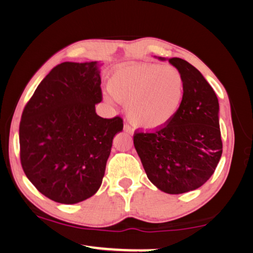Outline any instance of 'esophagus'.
<instances>
[{
    "label": "esophagus",
    "mask_w": 253,
    "mask_h": 253,
    "mask_svg": "<svg viewBox=\"0 0 253 253\" xmlns=\"http://www.w3.org/2000/svg\"><path fill=\"white\" fill-rule=\"evenodd\" d=\"M124 131H125L126 134L130 135V136L134 135V129H132V128L129 125H127V124H126L125 126H124Z\"/></svg>",
    "instance_id": "esophagus-1"
}]
</instances>
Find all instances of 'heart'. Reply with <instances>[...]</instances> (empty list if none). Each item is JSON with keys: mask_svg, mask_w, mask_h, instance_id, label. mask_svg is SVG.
Instances as JSON below:
<instances>
[{"mask_svg": "<svg viewBox=\"0 0 253 253\" xmlns=\"http://www.w3.org/2000/svg\"><path fill=\"white\" fill-rule=\"evenodd\" d=\"M108 88L117 100L127 104L128 119L148 131L162 129L173 121L185 93L177 68L146 62L117 67L109 77ZM105 99L111 104L114 98L107 95Z\"/></svg>", "mask_w": 253, "mask_h": 253, "instance_id": "1", "label": "heart"}]
</instances>
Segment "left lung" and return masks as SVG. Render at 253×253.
Here are the masks:
<instances>
[{
  "label": "left lung",
  "instance_id": "1",
  "mask_svg": "<svg viewBox=\"0 0 253 253\" xmlns=\"http://www.w3.org/2000/svg\"><path fill=\"white\" fill-rule=\"evenodd\" d=\"M169 62L185 83L181 109L162 129L135 132L134 145L149 181L165 193L182 194L202 186L219 164L220 107L213 88L195 67L179 58Z\"/></svg>",
  "mask_w": 253,
  "mask_h": 253
}]
</instances>
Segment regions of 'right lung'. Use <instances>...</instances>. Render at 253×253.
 I'll return each instance as SVG.
<instances>
[{
  "label": "right lung",
  "instance_id": "add662e5",
  "mask_svg": "<svg viewBox=\"0 0 253 253\" xmlns=\"http://www.w3.org/2000/svg\"><path fill=\"white\" fill-rule=\"evenodd\" d=\"M98 61L54 67L25 106L20 123V157L37 190L61 204L97 193L113 139L123 119L98 116L101 101Z\"/></svg>",
  "mask_w": 253,
  "mask_h": 253
}]
</instances>
